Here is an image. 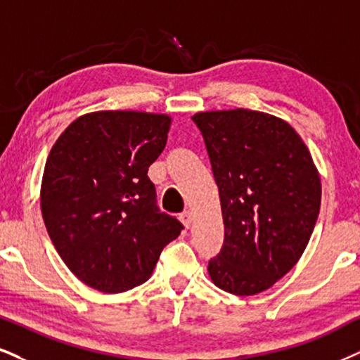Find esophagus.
Instances as JSON below:
<instances>
[{
    "label": "esophagus",
    "instance_id": "1",
    "mask_svg": "<svg viewBox=\"0 0 360 360\" xmlns=\"http://www.w3.org/2000/svg\"><path fill=\"white\" fill-rule=\"evenodd\" d=\"M180 220H181V224L185 225V229H190V225H192V212H188V210L181 212Z\"/></svg>",
    "mask_w": 360,
    "mask_h": 360
}]
</instances>
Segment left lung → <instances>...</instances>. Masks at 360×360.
<instances>
[{"label":"left lung","instance_id":"obj_1","mask_svg":"<svg viewBox=\"0 0 360 360\" xmlns=\"http://www.w3.org/2000/svg\"><path fill=\"white\" fill-rule=\"evenodd\" d=\"M202 131L219 187L224 245L212 282L235 295L267 290L299 262L321 210V179L294 128L269 113L203 112Z\"/></svg>","mask_w":360,"mask_h":360}]
</instances>
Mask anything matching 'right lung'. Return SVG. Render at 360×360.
Listing matches in <instances>:
<instances>
[{
  "label": "right lung",
  "instance_id": "1",
  "mask_svg": "<svg viewBox=\"0 0 360 360\" xmlns=\"http://www.w3.org/2000/svg\"><path fill=\"white\" fill-rule=\"evenodd\" d=\"M170 123L157 113H88L48 155L41 181L48 235L66 267L96 290L118 294L143 283L184 229L160 212L148 179Z\"/></svg>",
  "mask_w": 360,
  "mask_h": 360
}]
</instances>
